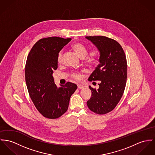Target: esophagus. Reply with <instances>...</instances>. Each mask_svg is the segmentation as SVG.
Instances as JSON below:
<instances>
[{
    "instance_id": "1",
    "label": "esophagus",
    "mask_w": 155,
    "mask_h": 155,
    "mask_svg": "<svg viewBox=\"0 0 155 155\" xmlns=\"http://www.w3.org/2000/svg\"><path fill=\"white\" fill-rule=\"evenodd\" d=\"M77 87H78V89H82V88H83L84 87L83 85H81V84H78Z\"/></svg>"
}]
</instances>
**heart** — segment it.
Listing matches in <instances>:
<instances>
[{"mask_svg": "<svg viewBox=\"0 0 155 155\" xmlns=\"http://www.w3.org/2000/svg\"><path fill=\"white\" fill-rule=\"evenodd\" d=\"M74 50L77 53V54L81 58H84V61L88 64H94L98 61L99 53L96 49L91 50L89 53L87 54V48L81 43L77 42L72 46ZM63 55L62 51H60L57 56V60L58 62H61ZM71 77L75 79H78L80 78L79 74L76 72H72Z\"/></svg>", "mask_w": 155, "mask_h": 155, "instance_id": "heart-1", "label": "heart"}]
</instances>
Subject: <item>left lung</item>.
Segmentation results:
<instances>
[{"label":"left lung","instance_id":"obj_1","mask_svg":"<svg viewBox=\"0 0 155 155\" xmlns=\"http://www.w3.org/2000/svg\"><path fill=\"white\" fill-rule=\"evenodd\" d=\"M98 49L100 64L90 75L88 81H100L96 90L89 86L92 94L87 104L98 114L112 111L123 94L127 80L125 53L116 41L103 36H86ZM94 83V82H93Z\"/></svg>","mask_w":155,"mask_h":155}]
</instances>
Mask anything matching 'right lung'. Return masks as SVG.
<instances>
[{"label": "right lung", "mask_w": 155, "mask_h": 155, "mask_svg": "<svg viewBox=\"0 0 155 155\" xmlns=\"http://www.w3.org/2000/svg\"><path fill=\"white\" fill-rule=\"evenodd\" d=\"M71 38L52 36L39 39L30 51L25 65V81L29 94L38 111L55 119L68 110L70 97L77 88L67 82L58 88L53 71L58 68L57 56Z\"/></svg>", "instance_id": "obj_1"}]
</instances>
